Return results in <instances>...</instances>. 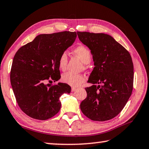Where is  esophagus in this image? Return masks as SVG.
I'll list each match as a JSON object with an SVG mask.
<instances>
[{
  "label": "esophagus",
  "mask_w": 149,
  "mask_h": 149,
  "mask_svg": "<svg viewBox=\"0 0 149 149\" xmlns=\"http://www.w3.org/2000/svg\"><path fill=\"white\" fill-rule=\"evenodd\" d=\"M76 90H77L76 88L72 87V92H74V91H76Z\"/></svg>",
  "instance_id": "1"
}]
</instances>
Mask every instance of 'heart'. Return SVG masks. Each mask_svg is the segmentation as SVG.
<instances>
[{
    "label": "heart",
    "instance_id": "obj_1",
    "mask_svg": "<svg viewBox=\"0 0 149 149\" xmlns=\"http://www.w3.org/2000/svg\"><path fill=\"white\" fill-rule=\"evenodd\" d=\"M74 53L85 64H88L91 60V53L90 50L87 47L84 45H79L73 50ZM68 60V54L65 52H63L60 54L58 60V67L60 70L64 71L66 69ZM61 80L63 83L68 84L73 87H77L84 84L85 81V77L84 75L79 74H74L72 72H67L62 75Z\"/></svg>",
    "mask_w": 149,
    "mask_h": 149
}]
</instances>
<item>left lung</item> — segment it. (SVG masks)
<instances>
[{
    "label": "left lung",
    "mask_w": 149,
    "mask_h": 149,
    "mask_svg": "<svg viewBox=\"0 0 149 149\" xmlns=\"http://www.w3.org/2000/svg\"><path fill=\"white\" fill-rule=\"evenodd\" d=\"M77 34L91 50L95 65L88 80L94 85L85 88L87 97L81 103V110L93 121L112 119L132 95L134 75L132 56L109 35L85 31H77Z\"/></svg>",
    "instance_id": "8db88e82"
}]
</instances>
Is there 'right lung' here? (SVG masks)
I'll use <instances>...</instances> for the list:
<instances>
[{
	"label": "right lung",
	"instance_id": "1",
	"mask_svg": "<svg viewBox=\"0 0 149 149\" xmlns=\"http://www.w3.org/2000/svg\"><path fill=\"white\" fill-rule=\"evenodd\" d=\"M76 32L62 31L39 35L19 48L12 61L10 82L19 107L33 119L46 120L59 112V98L71 87L58 83V58L74 43Z\"/></svg>",
	"mask_w": 149,
	"mask_h": 149
}]
</instances>
